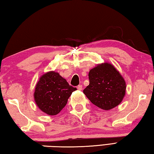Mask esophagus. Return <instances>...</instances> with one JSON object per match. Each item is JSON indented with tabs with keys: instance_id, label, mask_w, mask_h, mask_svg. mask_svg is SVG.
<instances>
[{
	"instance_id": "34e87169",
	"label": "esophagus",
	"mask_w": 154,
	"mask_h": 154,
	"mask_svg": "<svg viewBox=\"0 0 154 154\" xmlns=\"http://www.w3.org/2000/svg\"><path fill=\"white\" fill-rule=\"evenodd\" d=\"M77 88L78 90H82V85H79L77 86Z\"/></svg>"
}]
</instances>
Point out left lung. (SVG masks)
I'll return each instance as SVG.
<instances>
[{
  "label": "left lung",
  "mask_w": 154,
  "mask_h": 154,
  "mask_svg": "<svg viewBox=\"0 0 154 154\" xmlns=\"http://www.w3.org/2000/svg\"><path fill=\"white\" fill-rule=\"evenodd\" d=\"M88 76L90 84L83 93L94 105L108 111L122 103L126 94V82L113 64H98L90 70Z\"/></svg>",
  "instance_id": "obj_1"
}]
</instances>
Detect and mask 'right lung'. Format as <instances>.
<instances>
[{"mask_svg": "<svg viewBox=\"0 0 154 154\" xmlns=\"http://www.w3.org/2000/svg\"><path fill=\"white\" fill-rule=\"evenodd\" d=\"M76 90L58 72L49 71L41 76L36 83L34 100L43 113L56 116L64 107L72 92Z\"/></svg>", "mask_w": 154, "mask_h": 154, "instance_id": "add662e5", "label": "right lung"}]
</instances>
